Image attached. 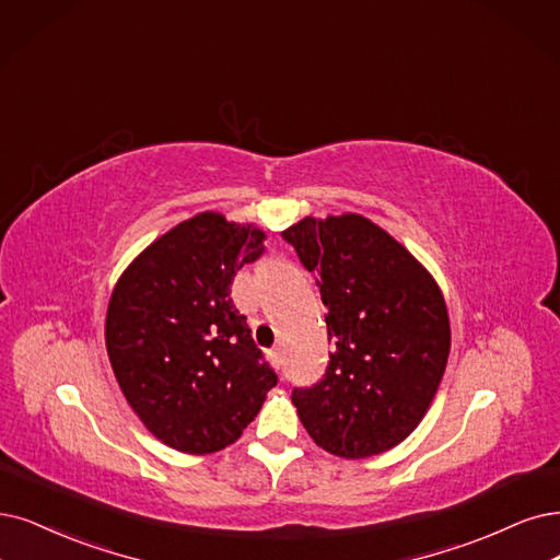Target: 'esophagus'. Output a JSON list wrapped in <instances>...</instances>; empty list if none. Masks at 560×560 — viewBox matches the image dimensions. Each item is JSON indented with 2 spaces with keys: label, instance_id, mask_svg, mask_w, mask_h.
I'll use <instances>...</instances> for the list:
<instances>
[{
  "label": "esophagus",
  "instance_id": "obj_1",
  "mask_svg": "<svg viewBox=\"0 0 560 560\" xmlns=\"http://www.w3.org/2000/svg\"><path fill=\"white\" fill-rule=\"evenodd\" d=\"M269 362H272L275 366H281V362H283V355H281V348H275V350H269Z\"/></svg>",
  "mask_w": 560,
  "mask_h": 560
}]
</instances>
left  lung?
Wrapping results in <instances>:
<instances>
[{
    "instance_id": "left-lung-1",
    "label": "left lung",
    "mask_w": 560,
    "mask_h": 560,
    "mask_svg": "<svg viewBox=\"0 0 560 560\" xmlns=\"http://www.w3.org/2000/svg\"><path fill=\"white\" fill-rule=\"evenodd\" d=\"M316 275L335 350L320 383L295 387L308 436L343 459L387 452L418 429L450 355L441 285L362 214L304 217L281 233Z\"/></svg>"
}]
</instances>
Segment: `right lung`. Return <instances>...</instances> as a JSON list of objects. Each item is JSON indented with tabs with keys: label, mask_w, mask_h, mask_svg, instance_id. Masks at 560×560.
I'll return each instance as SVG.
<instances>
[{
	"label": "right lung",
	"mask_w": 560,
	"mask_h": 560,
	"mask_svg": "<svg viewBox=\"0 0 560 560\" xmlns=\"http://www.w3.org/2000/svg\"><path fill=\"white\" fill-rule=\"evenodd\" d=\"M262 240L254 223L200 212L142 248L113 288V374L144 429L177 452L233 445L277 385L231 300L237 269L265 252Z\"/></svg>",
	"instance_id": "add662e5"
}]
</instances>
